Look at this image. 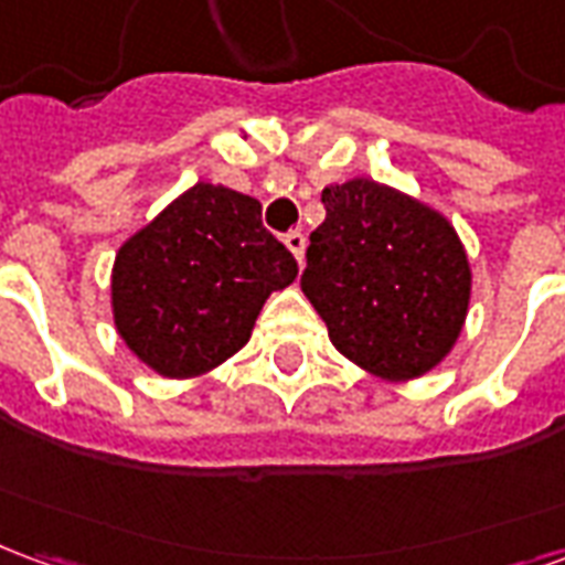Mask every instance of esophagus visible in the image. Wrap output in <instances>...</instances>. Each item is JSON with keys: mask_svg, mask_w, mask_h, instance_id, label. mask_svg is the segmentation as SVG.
Segmentation results:
<instances>
[{"mask_svg": "<svg viewBox=\"0 0 565 565\" xmlns=\"http://www.w3.org/2000/svg\"><path fill=\"white\" fill-rule=\"evenodd\" d=\"M284 245L290 247V254L296 257V263L302 266V259H306V235L299 233V230H294V233L284 235Z\"/></svg>", "mask_w": 565, "mask_h": 565, "instance_id": "obj_1", "label": "esophagus"}]
</instances>
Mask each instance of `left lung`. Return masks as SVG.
Segmentation results:
<instances>
[{
	"label": "left lung",
	"mask_w": 565,
	"mask_h": 565,
	"mask_svg": "<svg viewBox=\"0 0 565 565\" xmlns=\"http://www.w3.org/2000/svg\"><path fill=\"white\" fill-rule=\"evenodd\" d=\"M302 294L332 344L381 379H417L448 354L466 320L472 271L438 211L369 178L323 190Z\"/></svg>",
	"instance_id": "8db88e82"
}]
</instances>
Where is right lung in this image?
Returning a JSON list of instances; mask_svg holds the SVG:
<instances>
[{"label": "right lung", "instance_id": "right-lung-1", "mask_svg": "<svg viewBox=\"0 0 565 565\" xmlns=\"http://www.w3.org/2000/svg\"><path fill=\"white\" fill-rule=\"evenodd\" d=\"M257 199L199 181L117 250V332L166 379H190L250 339L271 290L294 281V254L263 226Z\"/></svg>", "mask_w": 565, "mask_h": 565}]
</instances>
